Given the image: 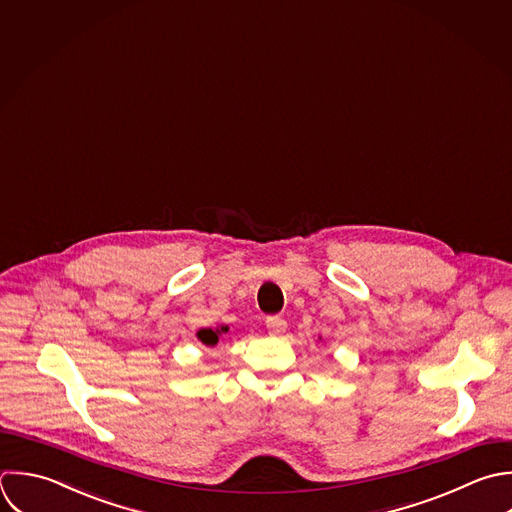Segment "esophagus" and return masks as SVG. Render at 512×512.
<instances>
[{
	"mask_svg": "<svg viewBox=\"0 0 512 512\" xmlns=\"http://www.w3.org/2000/svg\"><path fill=\"white\" fill-rule=\"evenodd\" d=\"M265 323H267V329H269L271 335H281V333H285V329H287V321H285L281 315L267 317Z\"/></svg>",
	"mask_w": 512,
	"mask_h": 512,
	"instance_id": "1",
	"label": "esophagus"
}]
</instances>
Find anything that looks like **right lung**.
Masks as SVG:
<instances>
[{
  "mask_svg": "<svg viewBox=\"0 0 512 512\" xmlns=\"http://www.w3.org/2000/svg\"><path fill=\"white\" fill-rule=\"evenodd\" d=\"M227 331H229V327H221V329H217V331H213V329H201V331L197 333V337H199L201 343L213 347V345H217L219 335H221V333H227Z\"/></svg>",
  "mask_w": 512,
  "mask_h": 512,
  "instance_id": "obj_1",
  "label": "right lung"
}]
</instances>
